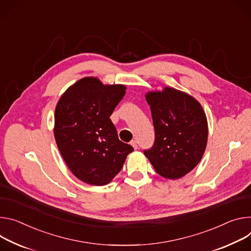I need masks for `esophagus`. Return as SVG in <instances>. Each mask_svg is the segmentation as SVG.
Wrapping results in <instances>:
<instances>
[{"label":"esophagus","mask_w":251,"mask_h":251,"mask_svg":"<svg viewBox=\"0 0 251 251\" xmlns=\"http://www.w3.org/2000/svg\"><path fill=\"white\" fill-rule=\"evenodd\" d=\"M130 144H131V146L136 150L138 148V145H137V142H136V140H132L131 142H130Z\"/></svg>","instance_id":"obj_1"}]
</instances>
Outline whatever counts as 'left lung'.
<instances>
[{
	"label": "left lung",
	"instance_id": "1",
	"mask_svg": "<svg viewBox=\"0 0 251 251\" xmlns=\"http://www.w3.org/2000/svg\"><path fill=\"white\" fill-rule=\"evenodd\" d=\"M155 129V142L145 156L155 171L179 179L193 170L204 154L208 123L201 104L191 95L171 87L145 95Z\"/></svg>",
	"mask_w": 251,
	"mask_h": 251
}]
</instances>
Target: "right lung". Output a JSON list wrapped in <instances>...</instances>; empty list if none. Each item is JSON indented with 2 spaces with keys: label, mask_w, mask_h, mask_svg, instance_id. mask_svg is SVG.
<instances>
[{
  "label": "right lung",
  "mask_w": 251,
  "mask_h": 251,
  "mask_svg": "<svg viewBox=\"0 0 251 251\" xmlns=\"http://www.w3.org/2000/svg\"><path fill=\"white\" fill-rule=\"evenodd\" d=\"M125 93V85H104L96 77H85L68 88L56 105L58 149L71 172L87 184H109L133 151L119 140L110 119Z\"/></svg>",
  "instance_id": "obj_1"
}]
</instances>
